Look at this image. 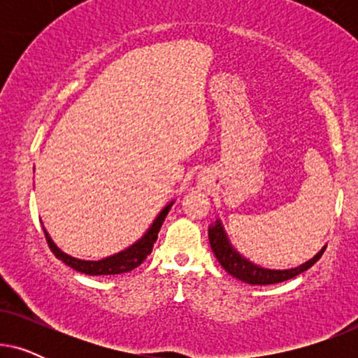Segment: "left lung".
I'll return each mask as SVG.
<instances>
[{"label":"left lung","instance_id":"8db88e82","mask_svg":"<svg viewBox=\"0 0 358 358\" xmlns=\"http://www.w3.org/2000/svg\"><path fill=\"white\" fill-rule=\"evenodd\" d=\"M208 241L210 246H212L215 257L218 259V262L222 264L224 271H227L229 275L236 277L238 280L249 283V285H272V283L290 280V278L296 277L298 273L305 272L311 266H315V264L320 261L322 252L326 251L324 246L315 257L295 268H283V271L278 268V271H275V268H266L257 266V264H254L249 261V259L241 256V254L234 249L231 241L228 239V234L224 231L220 220H215V223L208 227Z\"/></svg>","mask_w":358,"mask_h":358}]
</instances>
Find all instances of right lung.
I'll return each mask as SVG.
<instances>
[{
  "mask_svg": "<svg viewBox=\"0 0 358 358\" xmlns=\"http://www.w3.org/2000/svg\"><path fill=\"white\" fill-rule=\"evenodd\" d=\"M173 203L174 200L161 210L158 217L153 220V223L150 224V228L146 229V233L138 239V241H135L131 246L125 248L124 251L115 252L112 254V256H107L104 259H99V261H85V259H76L73 256H68L66 252H63L62 249L53 243V239L50 238V234L47 233L45 228H43V233H45L47 243L48 246H50L52 252L55 254L62 262H65L66 266L75 268V271L86 273V275H117V273L134 271L135 267H138L140 264L150 256L151 251H153L156 239H158L161 224H163L166 215L169 213Z\"/></svg>",
  "mask_w": 358,
  "mask_h": 358,
  "instance_id": "obj_1",
  "label": "right lung"
}]
</instances>
